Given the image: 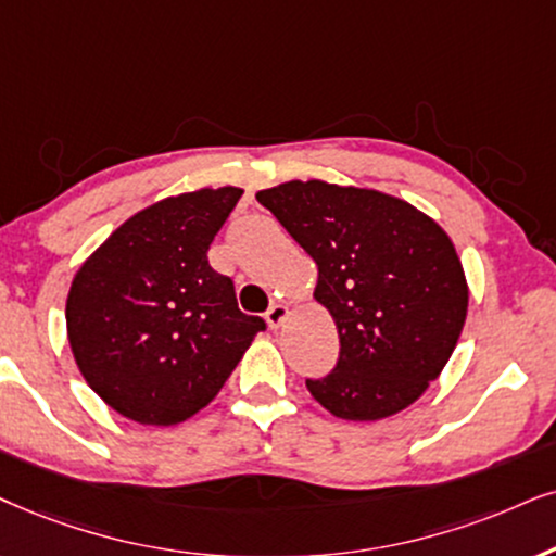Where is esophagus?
Masks as SVG:
<instances>
[{
  "instance_id": "obj_1",
  "label": "esophagus",
  "mask_w": 556,
  "mask_h": 556,
  "mask_svg": "<svg viewBox=\"0 0 556 556\" xmlns=\"http://www.w3.org/2000/svg\"><path fill=\"white\" fill-rule=\"evenodd\" d=\"M287 315H290V311H287V305H271L269 311H266V323H269V328H279L282 323L287 320Z\"/></svg>"
}]
</instances>
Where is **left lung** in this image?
Listing matches in <instances>:
<instances>
[{"label": "left lung", "mask_w": 556, "mask_h": 556, "mask_svg": "<svg viewBox=\"0 0 556 556\" xmlns=\"http://www.w3.org/2000/svg\"><path fill=\"white\" fill-rule=\"evenodd\" d=\"M318 264L315 300L339 326L341 354L311 395L346 420L403 410L439 377L467 318L454 243L397 197L287 181L256 194Z\"/></svg>", "instance_id": "8db88e82"}]
</instances>
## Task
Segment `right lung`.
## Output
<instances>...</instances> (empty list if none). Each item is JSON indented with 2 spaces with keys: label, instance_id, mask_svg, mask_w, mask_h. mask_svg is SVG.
I'll use <instances>...</instances> for the list:
<instances>
[{
  "label": "right lung",
  "instance_id": "add662e5",
  "mask_svg": "<svg viewBox=\"0 0 556 556\" xmlns=\"http://www.w3.org/2000/svg\"><path fill=\"white\" fill-rule=\"evenodd\" d=\"M243 189H200L140 210L76 271L66 300L89 388L138 424L174 426L220 392L266 323L238 311L207 251Z\"/></svg>",
  "mask_w": 556,
  "mask_h": 556
}]
</instances>
